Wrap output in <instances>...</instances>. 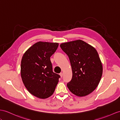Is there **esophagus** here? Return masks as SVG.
I'll return each instance as SVG.
<instances>
[{
    "label": "esophagus",
    "instance_id": "1",
    "mask_svg": "<svg viewBox=\"0 0 120 120\" xmlns=\"http://www.w3.org/2000/svg\"><path fill=\"white\" fill-rule=\"evenodd\" d=\"M60 77H63V73L62 72H61V73H60Z\"/></svg>",
    "mask_w": 120,
    "mask_h": 120
}]
</instances>
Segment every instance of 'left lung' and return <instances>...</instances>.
Listing matches in <instances>:
<instances>
[{
	"label": "left lung",
	"mask_w": 120,
	"mask_h": 120,
	"mask_svg": "<svg viewBox=\"0 0 120 120\" xmlns=\"http://www.w3.org/2000/svg\"><path fill=\"white\" fill-rule=\"evenodd\" d=\"M60 47L68 56L71 65L72 78L67 84L68 89L79 97L89 95L98 86L102 75L97 51L80 40L62 43Z\"/></svg>",
	"instance_id": "left-lung-1"
}]
</instances>
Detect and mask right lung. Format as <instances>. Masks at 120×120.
Masks as SVG:
<instances>
[{"instance_id": "add662e5", "label": "right lung", "mask_w": 120, "mask_h": 120, "mask_svg": "<svg viewBox=\"0 0 120 120\" xmlns=\"http://www.w3.org/2000/svg\"><path fill=\"white\" fill-rule=\"evenodd\" d=\"M58 46L57 43L39 42L26 51L21 60V75L31 94L41 99L51 96L60 75L53 72L50 57Z\"/></svg>"}]
</instances>
